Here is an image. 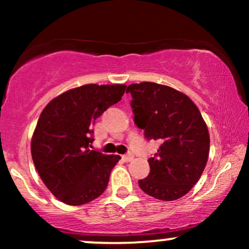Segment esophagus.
Returning <instances> with one entry per match:
<instances>
[{"label": "esophagus", "instance_id": "34e87169", "mask_svg": "<svg viewBox=\"0 0 249 249\" xmlns=\"http://www.w3.org/2000/svg\"><path fill=\"white\" fill-rule=\"evenodd\" d=\"M122 158H123V160H124V161H130V160H132V159H133V154L132 153H126V154H124Z\"/></svg>", "mask_w": 249, "mask_h": 249}]
</instances>
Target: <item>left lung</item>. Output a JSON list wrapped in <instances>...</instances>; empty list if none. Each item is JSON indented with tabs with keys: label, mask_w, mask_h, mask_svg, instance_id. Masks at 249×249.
Listing matches in <instances>:
<instances>
[{
	"label": "left lung",
	"mask_w": 249,
	"mask_h": 249,
	"mask_svg": "<svg viewBox=\"0 0 249 249\" xmlns=\"http://www.w3.org/2000/svg\"><path fill=\"white\" fill-rule=\"evenodd\" d=\"M126 92L132 96L134 124L147 141L160 142L139 187L159 200L181 198L201 177L210 152V134L199 108L186 95L157 83L131 84Z\"/></svg>",
	"instance_id": "left-lung-1"
}]
</instances>
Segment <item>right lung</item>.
<instances>
[{"mask_svg":"<svg viewBox=\"0 0 249 249\" xmlns=\"http://www.w3.org/2000/svg\"><path fill=\"white\" fill-rule=\"evenodd\" d=\"M126 85L88 84L53 99L37 122L31 156L44 185L57 199L79 206L107 187L118 154L90 150L95 121L122 99Z\"/></svg>","mask_w":249,"mask_h":249,"instance_id":"obj_1","label":"right lung"}]
</instances>
